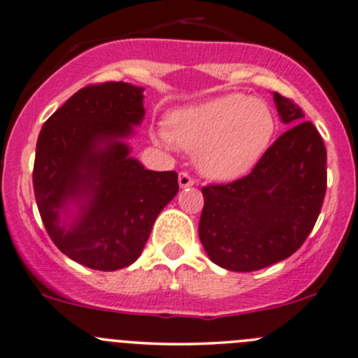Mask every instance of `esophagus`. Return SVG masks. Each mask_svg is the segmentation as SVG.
I'll return each mask as SVG.
<instances>
[{
	"label": "esophagus",
	"instance_id": "esophagus-1",
	"mask_svg": "<svg viewBox=\"0 0 358 358\" xmlns=\"http://www.w3.org/2000/svg\"><path fill=\"white\" fill-rule=\"evenodd\" d=\"M178 183H180V187H182V188H188V187H192L193 183H195V180H193L188 173L182 171V173L178 175Z\"/></svg>",
	"mask_w": 358,
	"mask_h": 358
}]
</instances>
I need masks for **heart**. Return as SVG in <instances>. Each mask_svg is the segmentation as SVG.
Segmentation results:
<instances>
[{"instance_id": "1", "label": "heart", "mask_w": 358, "mask_h": 358, "mask_svg": "<svg viewBox=\"0 0 358 358\" xmlns=\"http://www.w3.org/2000/svg\"><path fill=\"white\" fill-rule=\"evenodd\" d=\"M276 131L273 109L245 94H225L176 109L170 127L159 126L153 139L166 148L196 151V165L210 178L234 180L249 173L264 156Z\"/></svg>"}]
</instances>
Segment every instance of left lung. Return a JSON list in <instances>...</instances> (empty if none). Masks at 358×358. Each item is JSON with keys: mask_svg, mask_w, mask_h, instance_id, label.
Here are the masks:
<instances>
[{"mask_svg": "<svg viewBox=\"0 0 358 358\" xmlns=\"http://www.w3.org/2000/svg\"><path fill=\"white\" fill-rule=\"evenodd\" d=\"M291 127L244 178L202 188L199 237L220 268L250 273L287 259L313 231L327 192L323 139L293 101L273 94Z\"/></svg>", "mask_w": 358, "mask_h": 358, "instance_id": "8db88e82", "label": "left lung"}]
</instances>
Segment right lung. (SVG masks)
Segmentation results:
<instances>
[{
	"instance_id": "right-lung-1",
	"label": "right lung",
	"mask_w": 358,
	"mask_h": 358,
	"mask_svg": "<svg viewBox=\"0 0 358 358\" xmlns=\"http://www.w3.org/2000/svg\"><path fill=\"white\" fill-rule=\"evenodd\" d=\"M143 87L80 89L45 121L34 190L45 229L65 256L116 271L141 256L156 217L178 193L176 171L146 170L126 139L145 117Z\"/></svg>"
}]
</instances>
